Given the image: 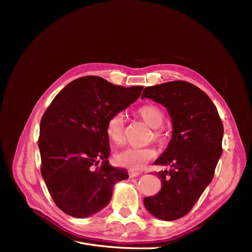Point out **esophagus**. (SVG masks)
Segmentation results:
<instances>
[{
    "instance_id": "obj_1",
    "label": "esophagus",
    "mask_w": 252,
    "mask_h": 252,
    "mask_svg": "<svg viewBox=\"0 0 252 252\" xmlns=\"http://www.w3.org/2000/svg\"><path fill=\"white\" fill-rule=\"evenodd\" d=\"M141 172L138 171V170H133V169H130L129 170V175H130V178H134V177H138V175H140Z\"/></svg>"
}]
</instances>
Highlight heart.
<instances>
[{"instance_id":"b5f03b06","label":"heart","mask_w":252,"mask_h":252,"mask_svg":"<svg viewBox=\"0 0 252 252\" xmlns=\"http://www.w3.org/2000/svg\"><path fill=\"white\" fill-rule=\"evenodd\" d=\"M135 113L149 127L155 128V139L161 141L164 136L162 129L159 128L164 123L163 110L156 105L146 104L136 109ZM124 123V116L122 113L113 114L108 119L107 124H106V134L113 144H123L125 140ZM156 156L157 150L154 147H129L118 152L116 155V159L119 164L129 167L131 169H141L150 159L156 158Z\"/></svg>"}]
</instances>
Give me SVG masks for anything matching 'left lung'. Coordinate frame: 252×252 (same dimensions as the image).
<instances>
[{
  "instance_id": "left-lung-1",
  "label": "left lung",
  "mask_w": 252,
  "mask_h": 252,
  "mask_svg": "<svg viewBox=\"0 0 252 252\" xmlns=\"http://www.w3.org/2000/svg\"><path fill=\"white\" fill-rule=\"evenodd\" d=\"M142 97L163 105L172 122L171 140L155 162L170 169L157 172L162 188L144 197L145 208L158 220H178L191 210L213 179L223 152V123L210 97L185 81L146 87Z\"/></svg>"
}]
</instances>
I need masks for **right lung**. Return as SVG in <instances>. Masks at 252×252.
<instances>
[{
	"label": "right lung",
	"instance_id": "obj_1",
	"mask_svg": "<svg viewBox=\"0 0 252 252\" xmlns=\"http://www.w3.org/2000/svg\"><path fill=\"white\" fill-rule=\"evenodd\" d=\"M143 86L122 87L102 78L72 81L53 98L41 120V173L58 207L84 219L111 200L113 186L128 179L109 164L106 124L138 100Z\"/></svg>",
	"mask_w": 252,
	"mask_h": 252
}]
</instances>
